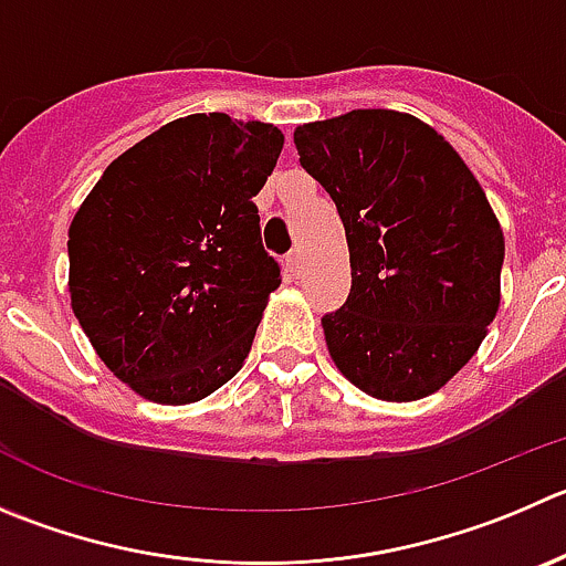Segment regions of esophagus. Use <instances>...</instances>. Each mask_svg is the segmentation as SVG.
I'll use <instances>...</instances> for the list:
<instances>
[{
    "label": "esophagus",
    "mask_w": 566,
    "mask_h": 566,
    "mask_svg": "<svg viewBox=\"0 0 566 566\" xmlns=\"http://www.w3.org/2000/svg\"><path fill=\"white\" fill-rule=\"evenodd\" d=\"M286 269H289V272H292V274L303 272V252H300V250L289 252V255H286Z\"/></svg>",
    "instance_id": "esophagus-1"
}]
</instances>
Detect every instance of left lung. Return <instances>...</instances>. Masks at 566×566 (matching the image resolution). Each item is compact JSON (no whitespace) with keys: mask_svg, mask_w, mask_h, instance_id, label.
I'll list each match as a JSON object with an SVG mask.
<instances>
[{"mask_svg":"<svg viewBox=\"0 0 566 566\" xmlns=\"http://www.w3.org/2000/svg\"><path fill=\"white\" fill-rule=\"evenodd\" d=\"M294 144L347 233L353 286L322 316L336 367L378 400L433 395L500 305L505 244L481 182L408 113L349 111L297 127Z\"/></svg>","mask_w":566,"mask_h":566,"instance_id":"1","label":"left lung"}]
</instances>
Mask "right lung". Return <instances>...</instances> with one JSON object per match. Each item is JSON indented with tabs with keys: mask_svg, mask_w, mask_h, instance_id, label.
I'll use <instances>...</instances> for the list:
<instances>
[{
	"mask_svg": "<svg viewBox=\"0 0 566 566\" xmlns=\"http://www.w3.org/2000/svg\"><path fill=\"white\" fill-rule=\"evenodd\" d=\"M283 133L228 113L175 118L118 155L69 228L74 316L105 367L186 406L244 364L280 263L252 202Z\"/></svg>",
	"mask_w": 566,
	"mask_h": 566,
	"instance_id": "add662e5",
	"label": "right lung"
}]
</instances>
